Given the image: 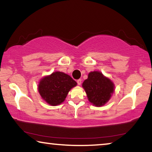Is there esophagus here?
Masks as SVG:
<instances>
[{"label": "esophagus", "mask_w": 152, "mask_h": 152, "mask_svg": "<svg viewBox=\"0 0 152 152\" xmlns=\"http://www.w3.org/2000/svg\"><path fill=\"white\" fill-rule=\"evenodd\" d=\"M77 82L78 85H81V84H82V80L80 79V80H78L77 81Z\"/></svg>", "instance_id": "1"}]
</instances>
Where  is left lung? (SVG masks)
Here are the masks:
<instances>
[{
    "label": "left lung",
    "instance_id": "8db88e82",
    "mask_svg": "<svg viewBox=\"0 0 152 152\" xmlns=\"http://www.w3.org/2000/svg\"><path fill=\"white\" fill-rule=\"evenodd\" d=\"M82 87L86 93L88 101L95 107H102L111 99L115 85L109 78L99 71L88 73V78L84 81Z\"/></svg>",
    "mask_w": 152,
    "mask_h": 152
}]
</instances>
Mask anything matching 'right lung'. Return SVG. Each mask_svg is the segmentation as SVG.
<instances>
[{"mask_svg":"<svg viewBox=\"0 0 152 152\" xmlns=\"http://www.w3.org/2000/svg\"><path fill=\"white\" fill-rule=\"evenodd\" d=\"M77 82L63 72H53L39 81L38 91L48 104L57 106L65 100L70 89L77 86Z\"/></svg>","mask_w":152,"mask_h":152,"instance_id":"right-lung-1","label":"right lung"}]
</instances>
